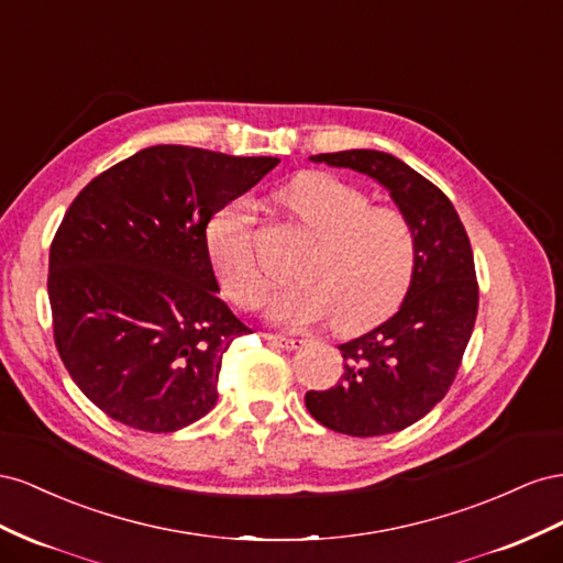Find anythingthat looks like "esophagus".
<instances>
[{
	"label": "esophagus",
	"instance_id": "1",
	"mask_svg": "<svg viewBox=\"0 0 563 563\" xmlns=\"http://www.w3.org/2000/svg\"><path fill=\"white\" fill-rule=\"evenodd\" d=\"M262 336H264V340H266L268 344H273V346H278V349H285V351H295V349H299V344H301V340H295V336L271 334V332H264Z\"/></svg>",
	"mask_w": 563,
	"mask_h": 563
}]
</instances>
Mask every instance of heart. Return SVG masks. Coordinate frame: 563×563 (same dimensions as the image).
<instances>
[{"label": "heart", "mask_w": 563, "mask_h": 563, "mask_svg": "<svg viewBox=\"0 0 563 563\" xmlns=\"http://www.w3.org/2000/svg\"><path fill=\"white\" fill-rule=\"evenodd\" d=\"M278 200L313 240L295 268L299 278L271 299L268 313L285 325H311L330 316L332 330L351 334L382 323L404 303L417 271L412 221L332 174L309 172ZM207 247L221 292L235 307H260L268 280L256 260L254 217L229 205L207 229Z\"/></svg>", "instance_id": "1"}]
</instances>
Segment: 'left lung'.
<instances>
[{"mask_svg":"<svg viewBox=\"0 0 563 563\" xmlns=\"http://www.w3.org/2000/svg\"><path fill=\"white\" fill-rule=\"evenodd\" d=\"M311 159L387 186L417 233L415 280L398 313L340 344V382L303 396L323 427L346 437H384L422 420L455 382L478 311L470 235L445 192L389 153L340 151Z\"/></svg>","mask_w":563,"mask_h":563,"instance_id":"8db88e82","label":"left lung"}]
</instances>
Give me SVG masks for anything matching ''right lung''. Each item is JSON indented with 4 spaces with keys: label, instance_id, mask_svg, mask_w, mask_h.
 I'll list each match as a JSON object with an SVG mask.
<instances>
[{
    "label": "right lung",
    "instance_id": "right-lung-1",
    "mask_svg": "<svg viewBox=\"0 0 563 563\" xmlns=\"http://www.w3.org/2000/svg\"><path fill=\"white\" fill-rule=\"evenodd\" d=\"M276 165L151 146L70 202L49 250L54 342L115 422L169 433L214 408L223 353L252 330L217 297L207 223Z\"/></svg>",
    "mask_w": 563,
    "mask_h": 563
}]
</instances>
